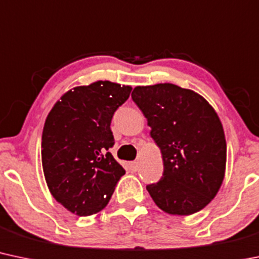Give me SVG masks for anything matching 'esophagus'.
<instances>
[{
    "label": "esophagus",
    "instance_id": "1",
    "mask_svg": "<svg viewBox=\"0 0 259 259\" xmlns=\"http://www.w3.org/2000/svg\"><path fill=\"white\" fill-rule=\"evenodd\" d=\"M129 166H130V169H132L133 172L138 171V168H139V162H136V161H133V162H130V163H129Z\"/></svg>",
    "mask_w": 259,
    "mask_h": 259
}]
</instances>
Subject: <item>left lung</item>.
<instances>
[{
    "label": "left lung",
    "instance_id": "8db88e82",
    "mask_svg": "<svg viewBox=\"0 0 259 259\" xmlns=\"http://www.w3.org/2000/svg\"><path fill=\"white\" fill-rule=\"evenodd\" d=\"M160 147L163 175L146 186L167 214L190 215L218 194L226 167V140L220 119L194 91L172 83L138 86L132 93Z\"/></svg>",
    "mask_w": 259,
    "mask_h": 259
}]
</instances>
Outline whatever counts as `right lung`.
<instances>
[{"mask_svg":"<svg viewBox=\"0 0 259 259\" xmlns=\"http://www.w3.org/2000/svg\"><path fill=\"white\" fill-rule=\"evenodd\" d=\"M132 87L97 81L65 93L50 110L41 136L45 181L56 201L78 217L101 211L125 169L110 147V123Z\"/></svg>","mask_w":259,"mask_h":259,"instance_id":"right-lung-1","label":"right lung"}]
</instances>
